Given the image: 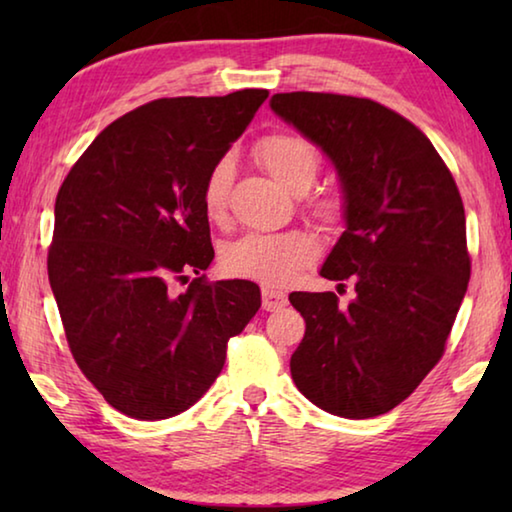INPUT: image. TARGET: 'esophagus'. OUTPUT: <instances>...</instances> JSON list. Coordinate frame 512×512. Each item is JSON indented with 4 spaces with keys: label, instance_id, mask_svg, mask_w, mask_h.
<instances>
[{
    "label": "esophagus",
    "instance_id": "obj_1",
    "mask_svg": "<svg viewBox=\"0 0 512 512\" xmlns=\"http://www.w3.org/2000/svg\"><path fill=\"white\" fill-rule=\"evenodd\" d=\"M287 293L277 291V289H271V287H264L262 289V307L266 311H277L282 307H287Z\"/></svg>",
    "mask_w": 512,
    "mask_h": 512
}]
</instances>
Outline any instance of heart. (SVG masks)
Wrapping results in <instances>:
<instances>
[{
    "label": "heart",
    "instance_id": "b5f03b06",
    "mask_svg": "<svg viewBox=\"0 0 512 512\" xmlns=\"http://www.w3.org/2000/svg\"><path fill=\"white\" fill-rule=\"evenodd\" d=\"M257 160L275 183L291 194H305L314 185L320 169L316 146L293 133H275L257 144ZM235 176L232 158H221L207 173L203 185V210L210 221H221L228 210V194ZM316 210L332 216L334 207L318 203ZM316 257V241L307 232L291 230L277 235H246L221 250L225 273L266 284H287L302 266Z\"/></svg>",
    "mask_w": 512,
    "mask_h": 512
}]
</instances>
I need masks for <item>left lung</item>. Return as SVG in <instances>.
Listing matches in <instances>:
<instances>
[{
    "label": "left lung",
    "instance_id": "8db88e82",
    "mask_svg": "<svg viewBox=\"0 0 512 512\" xmlns=\"http://www.w3.org/2000/svg\"><path fill=\"white\" fill-rule=\"evenodd\" d=\"M271 110L334 164L345 230L320 275L357 293L348 307L332 291L291 293L307 323L291 377L318 409L375 418L445 352L470 282L461 194L427 135L377 101L284 92Z\"/></svg>",
    "mask_w": 512,
    "mask_h": 512
}]
</instances>
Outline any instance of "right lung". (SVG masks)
Segmentation results:
<instances>
[{"label": "right lung", "instance_id": "1", "mask_svg": "<svg viewBox=\"0 0 512 512\" xmlns=\"http://www.w3.org/2000/svg\"><path fill=\"white\" fill-rule=\"evenodd\" d=\"M266 97L146 103L103 128L60 187L49 284L76 363L124 415L164 420L196 404L262 307L255 282L201 273L214 259L205 178Z\"/></svg>", "mask_w": 512, "mask_h": 512}]
</instances>
